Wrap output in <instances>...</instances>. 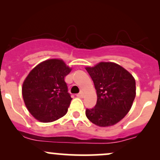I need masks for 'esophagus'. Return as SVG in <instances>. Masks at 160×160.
Here are the masks:
<instances>
[{"instance_id": "1", "label": "esophagus", "mask_w": 160, "mask_h": 160, "mask_svg": "<svg viewBox=\"0 0 160 160\" xmlns=\"http://www.w3.org/2000/svg\"><path fill=\"white\" fill-rule=\"evenodd\" d=\"M77 96H78V98H83L84 95H83V93H82V92H80V93H79V94L77 95Z\"/></svg>"}]
</instances>
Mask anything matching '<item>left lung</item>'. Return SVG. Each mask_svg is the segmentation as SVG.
<instances>
[{"mask_svg":"<svg viewBox=\"0 0 160 160\" xmlns=\"http://www.w3.org/2000/svg\"><path fill=\"white\" fill-rule=\"evenodd\" d=\"M86 70L97 93L96 105L92 109H86V117L100 127L117 124L132 106L136 95L135 78L114 62H101L93 67H86Z\"/></svg>","mask_w":160,"mask_h":160,"instance_id":"obj_1","label":"left lung"}]
</instances>
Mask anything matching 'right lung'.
Instances as JSON below:
<instances>
[{"label": "right lung", "instance_id": "obj_1", "mask_svg": "<svg viewBox=\"0 0 160 160\" xmlns=\"http://www.w3.org/2000/svg\"><path fill=\"white\" fill-rule=\"evenodd\" d=\"M72 68L60 58L40 62L24 80L22 94L28 111L41 122H51L68 112L71 95L65 77Z\"/></svg>", "mask_w": 160, "mask_h": 160}]
</instances>
